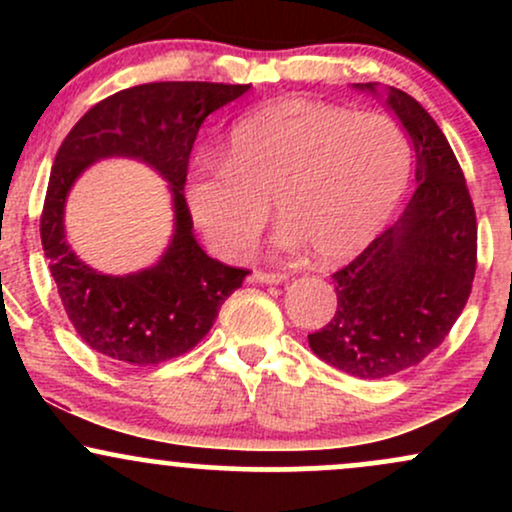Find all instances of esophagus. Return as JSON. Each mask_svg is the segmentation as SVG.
Segmentation results:
<instances>
[{
    "label": "esophagus",
    "instance_id": "obj_1",
    "mask_svg": "<svg viewBox=\"0 0 512 512\" xmlns=\"http://www.w3.org/2000/svg\"><path fill=\"white\" fill-rule=\"evenodd\" d=\"M252 281H257V284H281V281H286V274L255 272V274H252Z\"/></svg>",
    "mask_w": 512,
    "mask_h": 512
}]
</instances>
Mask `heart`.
<instances>
[{"label":"heart","instance_id":"1","mask_svg":"<svg viewBox=\"0 0 512 512\" xmlns=\"http://www.w3.org/2000/svg\"><path fill=\"white\" fill-rule=\"evenodd\" d=\"M409 170V142L387 115L291 98L240 117L223 161L199 163L185 192L204 238L226 260L257 243L274 202L281 248L310 245L322 262H342L383 231Z\"/></svg>","mask_w":512,"mask_h":512}]
</instances>
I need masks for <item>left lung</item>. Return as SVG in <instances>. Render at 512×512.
I'll return each instance as SVG.
<instances>
[{"label": "left lung", "mask_w": 512, "mask_h": 512, "mask_svg": "<svg viewBox=\"0 0 512 512\" xmlns=\"http://www.w3.org/2000/svg\"><path fill=\"white\" fill-rule=\"evenodd\" d=\"M383 98L414 149L416 190L402 216L332 274L337 313L308 334L315 356L380 380L436 351L467 305L477 269V216L448 139L399 88L354 84Z\"/></svg>", "instance_id": "8db88e82"}]
</instances>
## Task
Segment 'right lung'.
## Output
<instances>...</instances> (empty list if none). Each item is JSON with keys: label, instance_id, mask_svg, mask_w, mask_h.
<instances>
[{"label": "right lung", "instance_id": "1", "mask_svg": "<svg viewBox=\"0 0 512 512\" xmlns=\"http://www.w3.org/2000/svg\"><path fill=\"white\" fill-rule=\"evenodd\" d=\"M250 86L156 81L93 105L67 134L52 166L40 238L76 334L98 354L154 366L197 346L248 269L226 267L199 248L187 209L190 151L202 122ZM101 157H134L169 182L174 236L162 260L139 273L101 275L75 257L63 233V204L78 175Z\"/></svg>", "mask_w": 512, "mask_h": 512}]
</instances>
